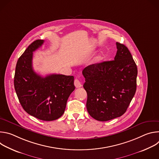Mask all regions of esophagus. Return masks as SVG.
I'll use <instances>...</instances> for the list:
<instances>
[{
  "label": "esophagus",
  "mask_w": 159,
  "mask_h": 159,
  "mask_svg": "<svg viewBox=\"0 0 159 159\" xmlns=\"http://www.w3.org/2000/svg\"><path fill=\"white\" fill-rule=\"evenodd\" d=\"M74 85L75 86L76 88H79V87H82V83L80 82L79 80H78L77 79H75L74 80Z\"/></svg>",
  "instance_id": "esophagus-1"
}]
</instances>
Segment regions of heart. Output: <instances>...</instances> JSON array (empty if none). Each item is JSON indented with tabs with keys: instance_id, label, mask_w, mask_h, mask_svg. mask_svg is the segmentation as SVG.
I'll list each match as a JSON object with an SVG mask.
<instances>
[{
	"instance_id": "heart-1",
	"label": "heart",
	"mask_w": 159,
	"mask_h": 159,
	"mask_svg": "<svg viewBox=\"0 0 159 159\" xmlns=\"http://www.w3.org/2000/svg\"><path fill=\"white\" fill-rule=\"evenodd\" d=\"M103 59H104V55H103V54L100 53V54H99L98 55H97V56L94 58V60H93V63H95V64L99 63H100Z\"/></svg>"
}]
</instances>
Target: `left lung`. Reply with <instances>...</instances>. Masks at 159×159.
Here are the masks:
<instances>
[{
  "mask_svg": "<svg viewBox=\"0 0 159 159\" xmlns=\"http://www.w3.org/2000/svg\"><path fill=\"white\" fill-rule=\"evenodd\" d=\"M114 60L87 66L82 71L90 116L106 121L122 116L137 89V66L125 45L116 42Z\"/></svg>",
  "mask_w": 159,
  "mask_h": 159,
  "instance_id": "8db88e82",
  "label": "left lung"
}]
</instances>
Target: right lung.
Instances as JSON below:
<instances>
[{
    "label": "right lung",
    "instance_id": "obj_1",
    "mask_svg": "<svg viewBox=\"0 0 159 159\" xmlns=\"http://www.w3.org/2000/svg\"><path fill=\"white\" fill-rule=\"evenodd\" d=\"M44 40L33 41L17 60L14 88L19 101L29 115L43 121H53L65 112L66 102L75 89L74 76L51 74L41 77L33 69V52Z\"/></svg>",
    "mask_w": 159,
    "mask_h": 159
}]
</instances>
